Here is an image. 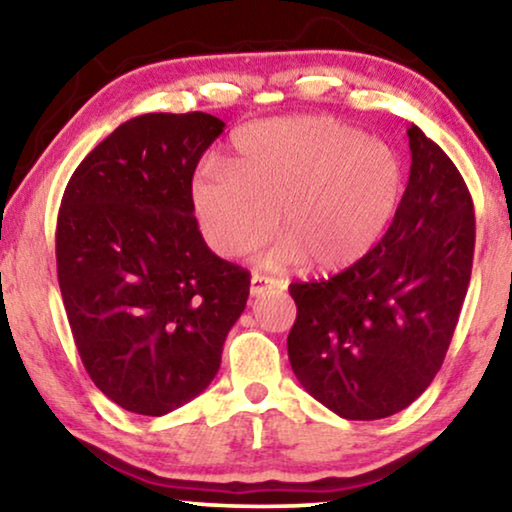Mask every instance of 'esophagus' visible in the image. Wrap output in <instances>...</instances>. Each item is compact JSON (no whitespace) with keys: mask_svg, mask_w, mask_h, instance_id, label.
Listing matches in <instances>:
<instances>
[{"mask_svg":"<svg viewBox=\"0 0 512 512\" xmlns=\"http://www.w3.org/2000/svg\"><path fill=\"white\" fill-rule=\"evenodd\" d=\"M277 286V282L272 277H265V275H254L251 277V286H249V293L254 298H258V296H263L265 291H270V289H275Z\"/></svg>","mask_w":512,"mask_h":512,"instance_id":"34e87169","label":"esophagus"}]
</instances>
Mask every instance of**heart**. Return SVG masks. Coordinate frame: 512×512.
<instances>
[{"label": "heart", "instance_id": "b5f03b06", "mask_svg": "<svg viewBox=\"0 0 512 512\" xmlns=\"http://www.w3.org/2000/svg\"><path fill=\"white\" fill-rule=\"evenodd\" d=\"M405 172L389 144L326 116L272 118L244 125L228 172L195 179L191 198L202 233L228 258L270 240L282 214L286 237L275 268L312 261L345 270L368 256L394 221Z\"/></svg>", "mask_w": 512, "mask_h": 512}]
</instances>
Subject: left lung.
I'll return each instance as SVG.
<instances>
[{"label":"left lung","instance_id":"left-lung-1","mask_svg":"<svg viewBox=\"0 0 512 512\" xmlns=\"http://www.w3.org/2000/svg\"><path fill=\"white\" fill-rule=\"evenodd\" d=\"M410 179L387 235L340 275L291 284L298 382L345 419H382L443 366L473 268L471 193L447 153L408 128Z\"/></svg>","mask_w":512,"mask_h":512}]
</instances>
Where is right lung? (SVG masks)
Here are the masks:
<instances>
[{"mask_svg": "<svg viewBox=\"0 0 512 512\" xmlns=\"http://www.w3.org/2000/svg\"><path fill=\"white\" fill-rule=\"evenodd\" d=\"M226 123L144 114L118 125L62 195L55 258L90 380L123 410L160 417L202 394L247 307L249 272L202 240L193 172Z\"/></svg>", "mask_w": 512, "mask_h": 512, "instance_id": "1", "label": "right lung"}]
</instances>
